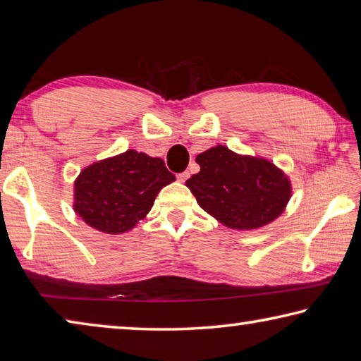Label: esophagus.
<instances>
[{"instance_id": "1", "label": "esophagus", "mask_w": 361, "mask_h": 361, "mask_svg": "<svg viewBox=\"0 0 361 361\" xmlns=\"http://www.w3.org/2000/svg\"><path fill=\"white\" fill-rule=\"evenodd\" d=\"M188 177H190V173H188V171H184V173H179L177 174V179H179L180 182H185Z\"/></svg>"}]
</instances>
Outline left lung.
Masks as SVG:
<instances>
[{
    "label": "left lung",
    "mask_w": 361,
    "mask_h": 361,
    "mask_svg": "<svg viewBox=\"0 0 361 361\" xmlns=\"http://www.w3.org/2000/svg\"><path fill=\"white\" fill-rule=\"evenodd\" d=\"M200 173L185 184L220 224L255 230L281 216L292 195L288 177L264 158L238 155L217 145L197 157Z\"/></svg>",
    "instance_id": "left-lung-1"
}]
</instances>
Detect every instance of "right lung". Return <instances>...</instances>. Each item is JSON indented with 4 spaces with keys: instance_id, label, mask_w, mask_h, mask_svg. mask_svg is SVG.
<instances>
[{
    "instance_id": "1",
    "label": "right lung",
    "mask_w": 361,
    "mask_h": 361,
    "mask_svg": "<svg viewBox=\"0 0 361 361\" xmlns=\"http://www.w3.org/2000/svg\"><path fill=\"white\" fill-rule=\"evenodd\" d=\"M174 180L161 158L130 149L82 169L74 211L92 228L118 235L147 216L158 192Z\"/></svg>"
}]
</instances>
